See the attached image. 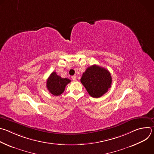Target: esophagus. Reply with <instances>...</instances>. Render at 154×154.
<instances>
[{
  "label": "esophagus",
  "instance_id": "34e87169",
  "mask_svg": "<svg viewBox=\"0 0 154 154\" xmlns=\"http://www.w3.org/2000/svg\"><path fill=\"white\" fill-rule=\"evenodd\" d=\"M72 80L73 81H76V77H75V75H73V76H72Z\"/></svg>",
  "mask_w": 154,
  "mask_h": 154
}]
</instances>
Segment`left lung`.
Masks as SVG:
<instances>
[{
    "label": "left lung",
    "instance_id": "8db88e82",
    "mask_svg": "<svg viewBox=\"0 0 154 154\" xmlns=\"http://www.w3.org/2000/svg\"><path fill=\"white\" fill-rule=\"evenodd\" d=\"M80 82L91 97L99 98L111 87L112 79L108 70L94 64L83 72Z\"/></svg>",
    "mask_w": 154,
    "mask_h": 154
}]
</instances>
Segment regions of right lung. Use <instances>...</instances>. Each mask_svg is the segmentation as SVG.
Instances as JSON below:
<instances>
[{
	"label": "right lung",
	"mask_w": 154,
	"mask_h": 154,
	"mask_svg": "<svg viewBox=\"0 0 154 154\" xmlns=\"http://www.w3.org/2000/svg\"><path fill=\"white\" fill-rule=\"evenodd\" d=\"M71 80L67 78H61L55 72H53L47 80L46 86L48 91L54 96H60L64 91L65 87Z\"/></svg>",
	"instance_id": "right-lung-1"
}]
</instances>
